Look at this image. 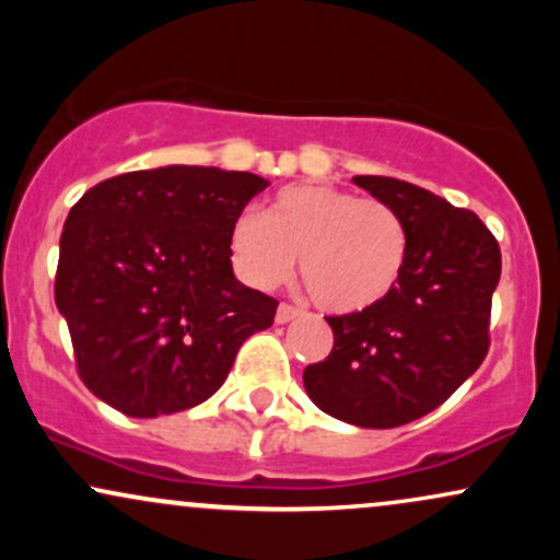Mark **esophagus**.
<instances>
[{"label":"esophagus","instance_id":"1","mask_svg":"<svg viewBox=\"0 0 560 560\" xmlns=\"http://www.w3.org/2000/svg\"><path fill=\"white\" fill-rule=\"evenodd\" d=\"M298 316H300L298 307L287 305V302H281V305L276 307V324H289V320L298 318Z\"/></svg>","mask_w":560,"mask_h":560}]
</instances>
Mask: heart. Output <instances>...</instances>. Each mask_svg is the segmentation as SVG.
Listing matches in <instances>:
<instances>
[{
    "label": "heart",
    "mask_w": 560,
    "mask_h": 560,
    "mask_svg": "<svg viewBox=\"0 0 560 560\" xmlns=\"http://www.w3.org/2000/svg\"><path fill=\"white\" fill-rule=\"evenodd\" d=\"M234 271L244 284L273 289L300 276L318 307L355 313L392 292L405 266L408 236L400 215L378 199L326 184L281 189L268 213L242 210L229 229Z\"/></svg>",
    "instance_id": "obj_1"
}]
</instances>
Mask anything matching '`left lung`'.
I'll return each instance as SVG.
<instances>
[{"mask_svg": "<svg viewBox=\"0 0 560 560\" xmlns=\"http://www.w3.org/2000/svg\"><path fill=\"white\" fill-rule=\"evenodd\" d=\"M352 184L400 215L405 266L376 305L326 318L334 347L302 382L334 419L395 429L440 408L485 361L500 247L477 213L434 191L389 176Z\"/></svg>", "mask_w": 560, "mask_h": 560, "instance_id": "obj_1", "label": "left lung"}]
</instances>
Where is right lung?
<instances>
[{
    "instance_id": "add662e5",
    "label": "right lung",
    "mask_w": 560,
    "mask_h": 560,
    "mask_svg": "<svg viewBox=\"0 0 560 560\" xmlns=\"http://www.w3.org/2000/svg\"><path fill=\"white\" fill-rule=\"evenodd\" d=\"M266 178L163 165L92 186L60 236L55 302L79 374L131 419L195 408L279 302L231 268L229 229Z\"/></svg>"
}]
</instances>
